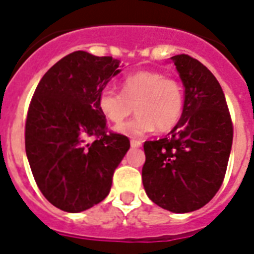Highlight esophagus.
<instances>
[{"mask_svg": "<svg viewBox=\"0 0 254 254\" xmlns=\"http://www.w3.org/2000/svg\"><path fill=\"white\" fill-rule=\"evenodd\" d=\"M130 145L133 148H140L141 145H142V141L140 140H130Z\"/></svg>", "mask_w": 254, "mask_h": 254, "instance_id": "1", "label": "esophagus"}]
</instances>
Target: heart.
Masks as SVG:
<instances>
[{
	"mask_svg": "<svg viewBox=\"0 0 254 254\" xmlns=\"http://www.w3.org/2000/svg\"><path fill=\"white\" fill-rule=\"evenodd\" d=\"M184 90L179 81L161 71L141 70L127 75L121 93L106 88L98 94V109L108 121L121 124L133 112L137 116L116 127L119 133L138 137L152 131L173 129L184 112Z\"/></svg>",
	"mask_w": 254,
	"mask_h": 254,
	"instance_id": "b5f03b06",
	"label": "heart"
}]
</instances>
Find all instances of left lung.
Returning a JSON list of instances; mask_svg holds the SVG:
<instances>
[{
	"label": "left lung",
	"mask_w": 254,
	"mask_h": 254,
	"mask_svg": "<svg viewBox=\"0 0 254 254\" xmlns=\"http://www.w3.org/2000/svg\"><path fill=\"white\" fill-rule=\"evenodd\" d=\"M172 61L185 86L184 112L168 137L145 141L142 184L154 204L188 213L208 204L222 185L233 124L212 71L188 54Z\"/></svg>",
	"instance_id": "obj_1"
}]
</instances>
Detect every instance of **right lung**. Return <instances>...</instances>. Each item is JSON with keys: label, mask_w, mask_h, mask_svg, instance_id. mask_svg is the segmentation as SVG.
Returning <instances> with one entry per match:
<instances>
[{"label": "right lung", "mask_w": 254, "mask_h": 254, "mask_svg": "<svg viewBox=\"0 0 254 254\" xmlns=\"http://www.w3.org/2000/svg\"><path fill=\"white\" fill-rule=\"evenodd\" d=\"M120 63L73 52L34 90L25 123L26 156L38 189L61 210L82 212L101 202L130 146L127 135L108 131L98 109V94L119 74Z\"/></svg>", "instance_id": "obj_1"}]
</instances>
